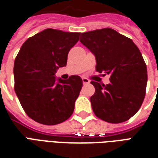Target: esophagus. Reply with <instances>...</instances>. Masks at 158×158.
I'll return each mask as SVG.
<instances>
[{
    "label": "esophagus",
    "mask_w": 158,
    "mask_h": 158,
    "mask_svg": "<svg viewBox=\"0 0 158 158\" xmlns=\"http://www.w3.org/2000/svg\"><path fill=\"white\" fill-rule=\"evenodd\" d=\"M82 82H83V84H84V85H85V84H89V81L88 80L87 78L83 77V78H82Z\"/></svg>",
    "instance_id": "34e87169"
}]
</instances>
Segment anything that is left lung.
<instances>
[{
  "instance_id": "obj_1",
  "label": "left lung",
  "mask_w": 158,
  "mask_h": 158,
  "mask_svg": "<svg viewBox=\"0 0 158 158\" xmlns=\"http://www.w3.org/2000/svg\"><path fill=\"white\" fill-rule=\"evenodd\" d=\"M80 41L94 55L96 70L110 75V83L95 88L92 109L100 119L120 123L130 119L142 105L147 85V67L132 40L112 28L81 34ZM103 74V75H105Z\"/></svg>"
}]
</instances>
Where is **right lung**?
Here are the masks:
<instances>
[{"label":"right lung","instance_id":"add662e5","mask_svg":"<svg viewBox=\"0 0 158 158\" xmlns=\"http://www.w3.org/2000/svg\"><path fill=\"white\" fill-rule=\"evenodd\" d=\"M80 34L45 29L27 39L15 59V93L27 116L41 124H59L74 111L82 80L75 75L63 80L55 73L67 65Z\"/></svg>","mask_w":158,"mask_h":158}]
</instances>
